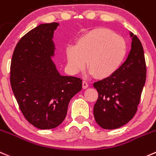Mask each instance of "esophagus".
I'll return each mask as SVG.
<instances>
[{
  "label": "esophagus",
  "mask_w": 156,
  "mask_h": 156,
  "mask_svg": "<svg viewBox=\"0 0 156 156\" xmlns=\"http://www.w3.org/2000/svg\"><path fill=\"white\" fill-rule=\"evenodd\" d=\"M82 87H83V88H84V89L87 88V87H88V84H87V81H83V82H82Z\"/></svg>",
  "instance_id": "1"
}]
</instances>
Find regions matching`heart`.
Returning a JSON list of instances; mask_svg holds the SVG:
<instances>
[{"label":"heart","mask_w":156,"mask_h":156,"mask_svg":"<svg viewBox=\"0 0 156 156\" xmlns=\"http://www.w3.org/2000/svg\"><path fill=\"white\" fill-rule=\"evenodd\" d=\"M127 52L123 37L106 28L90 30L77 40L75 46L66 49L68 63L73 72L85 68L90 74L104 79L114 75L125 59Z\"/></svg>","instance_id":"obj_1"}]
</instances>
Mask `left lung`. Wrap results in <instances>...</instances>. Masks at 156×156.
<instances>
[{"label": "left lung", "instance_id": "obj_1", "mask_svg": "<svg viewBox=\"0 0 156 156\" xmlns=\"http://www.w3.org/2000/svg\"><path fill=\"white\" fill-rule=\"evenodd\" d=\"M131 49L126 61L111 77L94 83L98 98L94 116L103 129H117L134 116L140 104L146 78V66L143 46L130 33Z\"/></svg>", "mask_w": 156, "mask_h": 156}]
</instances>
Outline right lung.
I'll use <instances>...</instances> for the list:
<instances>
[{
    "label": "right lung",
    "mask_w": 156,
    "mask_h": 156,
    "mask_svg": "<svg viewBox=\"0 0 156 156\" xmlns=\"http://www.w3.org/2000/svg\"><path fill=\"white\" fill-rule=\"evenodd\" d=\"M58 26L40 24L24 35L10 64V85L20 109L29 123L41 129L62 123L69 101L82 87L81 78L61 75L51 59Z\"/></svg>",
    "instance_id": "add662e5"
}]
</instances>
